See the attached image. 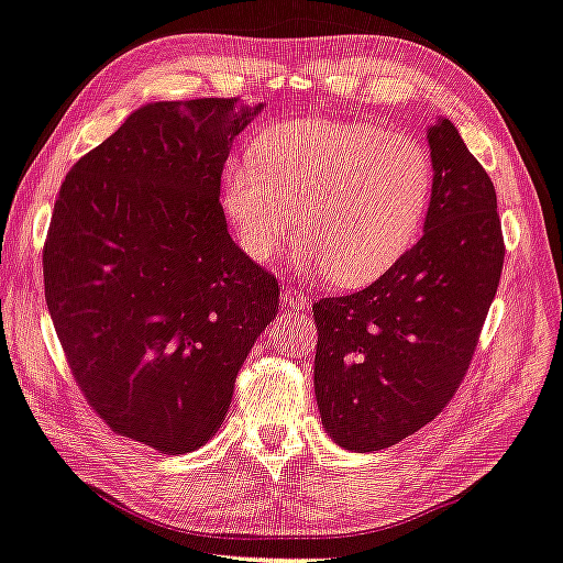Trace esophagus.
<instances>
[{"label":"esophagus","mask_w":563,"mask_h":563,"mask_svg":"<svg viewBox=\"0 0 563 563\" xmlns=\"http://www.w3.org/2000/svg\"><path fill=\"white\" fill-rule=\"evenodd\" d=\"M309 294L301 289H284L282 294V307L289 311H309Z\"/></svg>","instance_id":"esophagus-1"}]
</instances>
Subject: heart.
<instances>
[{
    "label": "heart",
    "mask_w": 563,
    "mask_h": 563,
    "mask_svg": "<svg viewBox=\"0 0 563 563\" xmlns=\"http://www.w3.org/2000/svg\"><path fill=\"white\" fill-rule=\"evenodd\" d=\"M435 168L408 135L344 120H291L266 131L254 155L223 166L221 206L258 264L287 246L297 216L299 272L365 287L410 252L426 227Z\"/></svg>",
    "instance_id": "obj_1"
}]
</instances>
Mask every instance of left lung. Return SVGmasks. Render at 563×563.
Listing matches in <instances>:
<instances>
[{"label":"left lung","instance_id":"8db88e82","mask_svg":"<svg viewBox=\"0 0 563 563\" xmlns=\"http://www.w3.org/2000/svg\"><path fill=\"white\" fill-rule=\"evenodd\" d=\"M428 145L435 188L422 239L367 289L311 307L317 408L354 453L385 451L445 408L504 269L488 173L448 118L428 125Z\"/></svg>","mask_w":563,"mask_h":563}]
</instances>
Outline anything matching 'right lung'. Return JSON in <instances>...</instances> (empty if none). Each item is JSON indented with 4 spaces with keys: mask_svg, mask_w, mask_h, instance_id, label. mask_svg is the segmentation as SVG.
Masks as SVG:
<instances>
[{
    "mask_svg": "<svg viewBox=\"0 0 563 563\" xmlns=\"http://www.w3.org/2000/svg\"><path fill=\"white\" fill-rule=\"evenodd\" d=\"M262 110L145 102L55 201L42 262L59 344L92 410L158 453L209 443L279 311V284L233 244L219 203L233 137Z\"/></svg>",
    "mask_w": 563,
    "mask_h": 563,
    "instance_id": "add662e5",
    "label": "right lung"
}]
</instances>
